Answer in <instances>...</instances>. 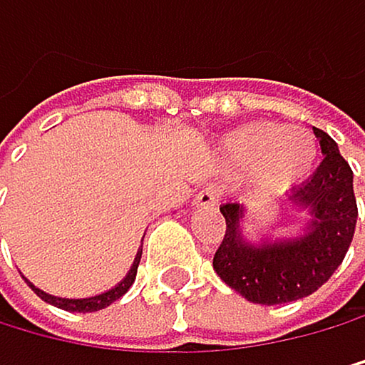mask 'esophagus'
I'll use <instances>...</instances> for the list:
<instances>
[{"label":"esophagus","mask_w":365,"mask_h":365,"mask_svg":"<svg viewBox=\"0 0 365 365\" xmlns=\"http://www.w3.org/2000/svg\"><path fill=\"white\" fill-rule=\"evenodd\" d=\"M222 201V190H219L217 185H205L201 192L196 194L194 203L196 207H207V205H217Z\"/></svg>","instance_id":"obj_1"}]
</instances>
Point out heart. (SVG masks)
Instances as JSON below:
<instances>
[{
    "instance_id": "obj_1",
    "label": "heart",
    "mask_w": 365,
    "mask_h": 365,
    "mask_svg": "<svg viewBox=\"0 0 365 365\" xmlns=\"http://www.w3.org/2000/svg\"><path fill=\"white\" fill-rule=\"evenodd\" d=\"M224 160L233 169H254L260 190L277 192L302 180L318 158L309 130L277 123H249L224 139Z\"/></svg>"
}]
</instances>
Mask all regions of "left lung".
<instances>
[{
  "label": "left lung",
  "instance_id": "obj_1",
  "mask_svg": "<svg viewBox=\"0 0 365 365\" xmlns=\"http://www.w3.org/2000/svg\"><path fill=\"white\" fill-rule=\"evenodd\" d=\"M315 137L324 160L290 194L294 205L309 207L313 215L309 235L262 247L245 245L237 230L242 207L222 205L226 235L215 251L212 267L226 286L254 304L274 307L309 297L339 269L354 237L359 210L352 169L327 132L315 128Z\"/></svg>",
  "mask_w": 365,
  "mask_h": 365
}]
</instances>
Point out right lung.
I'll return each mask as SVG.
<instances>
[{
    "mask_svg": "<svg viewBox=\"0 0 365 365\" xmlns=\"http://www.w3.org/2000/svg\"><path fill=\"white\" fill-rule=\"evenodd\" d=\"M139 260H141V251L137 254V258H135V262H132V267H130V272H128V277L123 279L116 288H111V290H107V292H103V294H96V297H88V299H63V297H52V294H47V292H43V290H38L36 286H31L29 281V286H31V290L38 294V297L43 299V302H47V304H52V307H56V309H63V311H73V313H91V311H100V309H107L111 302H116V299H120L123 294H125L128 290H130V286L135 283V277H137V267H139Z\"/></svg>",
    "mask_w": 365,
    "mask_h": 365,
    "instance_id": "1",
    "label": "right lung"
}]
</instances>
